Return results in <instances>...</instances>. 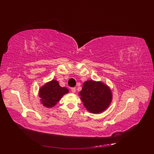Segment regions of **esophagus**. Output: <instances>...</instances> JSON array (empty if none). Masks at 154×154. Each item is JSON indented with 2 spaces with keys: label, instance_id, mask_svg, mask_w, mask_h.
<instances>
[{
  "label": "esophagus",
  "instance_id": "34e87169",
  "mask_svg": "<svg viewBox=\"0 0 154 154\" xmlns=\"http://www.w3.org/2000/svg\"><path fill=\"white\" fill-rule=\"evenodd\" d=\"M71 91L72 93H75L76 92V88L75 87L71 88Z\"/></svg>",
  "mask_w": 154,
  "mask_h": 154
}]
</instances>
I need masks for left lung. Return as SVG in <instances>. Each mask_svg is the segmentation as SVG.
<instances>
[{
    "instance_id": "left-lung-1",
    "label": "left lung",
    "mask_w": 154,
    "mask_h": 154,
    "mask_svg": "<svg viewBox=\"0 0 154 154\" xmlns=\"http://www.w3.org/2000/svg\"><path fill=\"white\" fill-rule=\"evenodd\" d=\"M79 96L86 109L94 114L103 112L112 100L110 88L103 82L94 80L84 82Z\"/></svg>"
}]
</instances>
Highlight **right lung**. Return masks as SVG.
<instances>
[{
  "label": "right lung",
  "mask_w": 154,
  "mask_h": 154,
  "mask_svg": "<svg viewBox=\"0 0 154 154\" xmlns=\"http://www.w3.org/2000/svg\"><path fill=\"white\" fill-rule=\"evenodd\" d=\"M69 92L66 87H60L58 81L53 80L46 83L39 89L40 103L50 109L57 105L62 96Z\"/></svg>",
  "instance_id": "obj_1"
}]
</instances>
